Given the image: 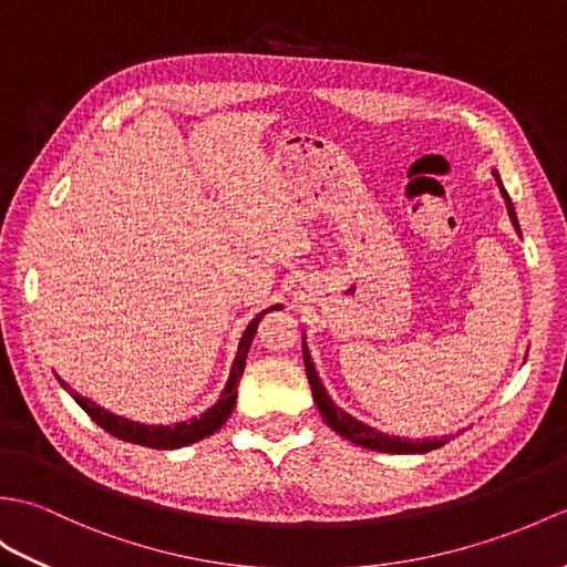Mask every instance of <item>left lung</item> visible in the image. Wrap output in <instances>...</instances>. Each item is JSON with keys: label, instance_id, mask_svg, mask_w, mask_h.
Segmentation results:
<instances>
[{"label": "left lung", "instance_id": "1", "mask_svg": "<svg viewBox=\"0 0 567 567\" xmlns=\"http://www.w3.org/2000/svg\"><path fill=\"white\" fill-rule=\"evenodd\" d=\"M499 183V178H497ZM499 193H503L505 203H507V213H509V219L512 224H515V229L519 231V221H517V215H515V207H512V200L507 190L503 188V183H499ZM301 352H305V367H307V379L311 384V393H313V401H316V408H319V413L323 415V420L328 423V427H333L340 437H346L348 442L352 444H360L364 446V450H374V452H386V454H425V452H432L437 450V446L444 444V440H401V437H391V434H384V432H377L374 427L360 423V420H354L352 415H348L343 408H338L331 396H328L319 374H316V367L309 358V350L307 346H301Z\"/></svg>", "mask_w": 567, "mask_h": 567}]
</instances>
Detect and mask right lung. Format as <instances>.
Wrapping results in <instances>:
<instances>
[{"label":"right lung","instance_id":"add662e5","mask_svg":"<svg viewBox=\"0 0 567 567\" xmlns=\"http://www.w3.org/2000/svg\"><path fill=\"white\" fill-rule=\"evenodd\" d=\"M272 309H280V307H270L266 311H260L256 319L248 323V328L241 336V343H239V352H236V360L231 364V374H229V381L227 386H224L219 401L209 408L207 413H203L200 417H193L190 423H178L174 427H154V425H140V423H130V420H123L117 415H111L101 411V408L94 403V401H86L84 396H79V393L70 391L72 399L84 408V413L94 420V423L105 430L109 434H113V437L123 440V442H130V444H140V446H150V450H178V446H186V444H193L197 440L203 437H209V434L217 432L224 423H227V417L231 415L234 411V403H236V386H239V379L244 374V367H246V354H248V348H251L254 343V336H256V328L260 323L262 316H266L268 311ZM60 384L68 389V384L58 377Z\"/></svg>","mask_w":567,"mask_h":567}]
</instances>
